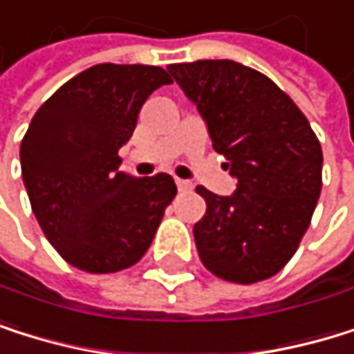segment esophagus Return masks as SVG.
<instances>
[{
  "label": "esophagus",
  "mask_w": 354,
  "mask_h": 354,
  "mask_svg": "<svg viewBox=\"0 0 354 354\" xmlns=\"http://www.w3.org/2000/svg\"><path fill=\"white\" fill-rule=\"evenodd\" d=\"M175 183H177V189L179 192H189L192 189V183L185 181V179H175Z\"/></svg>",
  "instance_id": "obj_1"
}]
</instances>
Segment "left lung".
Masks as SVG:
<instances>
[{
  "instance_id": "left-lung-1",
  "label": "left lung",
  "mask_w": 354,
  "mask_h": 354,
  "mask_svg": "<svg viewBox=\"0 0 354 354\" xmlns=\"http://www.w3.org/2000/svg\"><path fill=\"white\" fill-rule=\"evenodd\" d=\"M167 69L201 111L213 149L236 179L232 196L196 187L207 203L194 225L201 261L241 285L274 277L297 251L321 194L323 151L315 131L270 77L236 61Z\"/></svg>"
}]
</instances>
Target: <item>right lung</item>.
<instances>
[{
  "mask_svg": "<svg viewBox=\"0 0 354 354\" xmlns=\"http://www.w3.org/2000/svg\"><path fill=\"white\" fill-rule=\"evenodd\" d=\"M171 82L153 65H95L65 82L23 137V181L39 227L84 272L135 266L175 198L171 175H127L118 156L133 137L141 105Z\"/></svg>",
  "mask_w": 354,
  "mask_h": 354,
  "instance_id": "right-lung-1",
  "label": "right lung"
}]
</instances>
